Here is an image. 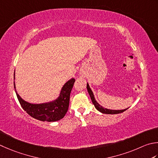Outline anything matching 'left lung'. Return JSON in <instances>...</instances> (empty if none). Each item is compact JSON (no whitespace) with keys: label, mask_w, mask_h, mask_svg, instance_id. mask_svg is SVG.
<instances>
[{"label":"left lung","mask_w":158,"mask_h":158,"mask_svg":"<svg viewBox=\"0 0 158 158\" xmlns=\"http://www.w3.org/2000/svg\"><path fill=\"white\" fill-rule=\"evenodd\" d=\"M87 89H88V92L89 93V97H90V98H91L92 103H93L95 108L98 111V112H100L103 114H120V113L125 112V110H127L129 108V107L126 108V109H124V110H110V109H107V108H105L103 106H101V105L98 103L97 101H96L95 97H94V94H93V92L92 91L91 88H89L88 83H87Z\"/></svg>","instance_id":"left-lung-1"}]
</instances>
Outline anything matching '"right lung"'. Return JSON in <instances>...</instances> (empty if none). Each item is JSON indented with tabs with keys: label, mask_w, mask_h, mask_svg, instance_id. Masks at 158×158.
<instances>
[{
	"label": "right lung",
	"mask_w": 158,
	"mask_h": 158,
	"mask_svg": "<svg viewBox=\"0 0 158 158\" xmlns=\"http://www.w3.org/2000/svg\"><path fill=\"white\" fill-rule=\"evenodd\" d=\"M14 85L15 94L22 107L33 118L41 121L55 122L64 118L69 106L70 95L75 79L72 78L64 83L58 97L51 101L42 103H31L24 100L15 89V72Z\"/></svg>",
	"instance_id": "right-lung-1"
}]
</instances>
